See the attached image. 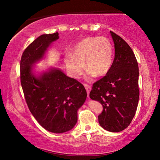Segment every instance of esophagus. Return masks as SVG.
Listing matches in <instances>:
<instances>
[{"mask_svg":"<svg viewBox=\"0 0 160 160\" xmlns=\"http://www.w3.org/2000/svg\"><path fill=\"white\" fill-rule=\"evenodd\" d=\"M84 87H85L86 91H87V96L89 97V92H90V91H91V87L89 85H88V84H84Z\"/></svg>","mask_w":160,"mask_h":160,"instance_id":"34e87169","label":"esophagus"}]
</instances>
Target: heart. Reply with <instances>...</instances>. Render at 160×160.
Masks as SVG:
<instances>
[{
  "instance_id": "b5f03b06",
  "label": "heart",
  "mask_w": 160,
  "mask_h": 160,
  "mask_svg": "<svg viewBox=\"0 0 160 160\" xmlns=\"http://www.w3.org/2000/svg\"><path fill=\"white\" fill-rule=\"evenodd\" d=\"M113 62V46L104 37H86L78 42L73 49V53H67L64 62L70 74L79 78L87 71L86 79L89 81L96 76H105L110 69Z\"/></svg>"
}]
</instances>
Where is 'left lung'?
<instances>
[{"label": "left lung", "instance_id": "1", "mask_svg": "<svg viewBox=\"0 0 160 160\" xmlns=\"http://www.w3.org/2000/svg\"><path fill=\"white\" fill-rule=\"evenodd\" d=\"M114 43V59L106 76L93 83L89 96L102 105L100 126L112 132L129 126L139 102V67L130 46L110 31Z\"/></svg>", "mask_w": 160, "mask_h": 160}]
</instances>
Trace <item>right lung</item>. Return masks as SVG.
Wrapping results in <instances>:
<instances>
[{"label":"right lung","instance_id":"add662e5","mask_svg":"<svg viewBox=\"0 0 160 160\" xmlns=\"http://www.w3.org/2000/svg\"><path fill=\"white\" fill-rule=\"evenodd\" d=\"M58 39V32L44 34L27 47L21 59V83L28 108L37 122L49 132L64 133L76 126L78 109L87 98L86 90L58 68L39 75L33 71L34 64L43 59Z\"/></svg>","mask_w":160,"mask_h":160}]
</instances>
